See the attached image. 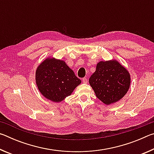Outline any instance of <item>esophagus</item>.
Listing matches in <instances>:
<instances>
[{
  "instance_id": "34e87169",
  "label": "esophagus",
  "mask_w": 154,
  "mask_h": 154,
  "mask_svg": "<svg viewBox=\"0 0 154 154\" xmlns=\"http://www.w3.org/2000/svg\"><path fill=\"white\" fill-rule=\"evenodd\" d=\"M82 82H83V83H88V79H87V78H85V77L83 78V79H82Z\"/></svg>"
}]
</instances>
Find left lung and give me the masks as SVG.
<instances>
[{
    "label": "left lung",
    "instance_id": "left-lung-1",
    "mask_svg": "<svg viewBox=\"0 0 154 154\" xmlns=\"http://www.w3.org/2000/svg\"><path fill=\"white\" fill-rule=\"evenodd\" d=\"M89 83L96 97L106 105H110L126 94L130 77L127 70L117 61H101L90 77Z\"/></svg>",
    "mask_w": 154,
    "mask_h": 154
}]
</instances>
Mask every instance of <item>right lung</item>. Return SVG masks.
I'll return each mask as SVG.
<instances>
[{"mask_svg":"<svg viewBox=\"0 0 154 154\" xmlns=\"http://www.w3.org/2000/svg\"><path fill=\"white\" fill-rule=\"evenodd\" d=\"M81 80L64 61L46 59L37 68L36 83L41 93L49 100L60 102L71 94Z\"/></svg>","mask_w":154,"mask_h":154,"instance_id":"right-lung-1","label":"right lung"}]
</instances>
